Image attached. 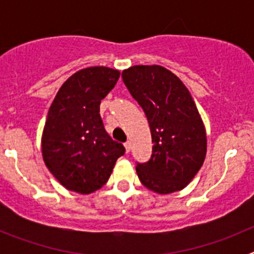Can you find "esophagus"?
<instances>
[{"label": "esophagus", "mask_w": 254, "mask_h": 254, "mask_svg": "<svg viewBox=\"0 0 254 254\" xmlns=\"http://www.w3.org/2000/svg\"><path fill=\"white\" fill-rule=\"evenodd\" d=\"M125 147H126V152L128 154V152L131 151V142H129V141L125 142Z\"/></svg>", "instance_id": "esophagus-1"}]
</instances>
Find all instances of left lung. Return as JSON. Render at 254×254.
<instances>
[{
    "mask_svg": "<svg viewBox=\"0 0 254 254\" xmlns=\"http://www.w3.org/2000/svg\"><path fill=\"white\" fill-rule=\"evenodd\" d=\"M122 78L146 114L154 142L150 160L136 165L141 183L160 194L183 190L202 167L207 149L205 127L190 91L158 64L132 66Z\"/></svg>",
    "mask_w": 254,
    "mask_h": 254,
    "instance_id": "obj_1",
    "label": "left lung"
}]
</instances>
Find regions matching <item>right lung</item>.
<instances>
[{"label":"right lung","instance_id":"add662e5","mask_svg":"<svg viewBox=\"0 0 254 254\" xmlns=\"http://www.w3.org/2000/svg\"><path fill=\"white\" fill-rule=\"evenodd\" d=\"M120 78L109 67H89L73 73L49 108L42 137L43 160L64 188L89 194L102 188L122 143L112 140L100 117V103Z\"/></svg>","mask_w":254,"mask_h":254}]
</instances>
